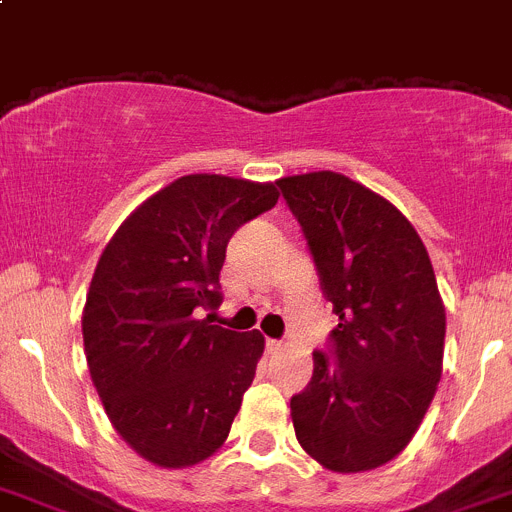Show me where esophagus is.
<instances>
[{
  "instance_id": "esophagus-1",
  "label": "esophagus",
  "mask_w": 512,
  "mask_h": 512,
  "mask_svg": "<svg viewBox=\"0 0 512 512\" xmlns=\"http://www.w3.org/2000/svg\"><path fill=\"white\" fill-rule=\"evenodd\" d=\"M265 349H267V354H278V352H283V342H278V339H267Z\"/></svg>"
}]
</instances>
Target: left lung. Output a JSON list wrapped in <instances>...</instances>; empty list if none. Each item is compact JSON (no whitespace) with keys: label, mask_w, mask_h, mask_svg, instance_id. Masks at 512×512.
I'll use <instances>...</instances> for the list:
<instances>
[{"label":"left lung","mask_w":512,"mask_h":512,"mask_svg":"<svg viewBox=\"0 0 512 512\" xmlns=\"http://www.w3.org/2000/svg\"><path fill=\"white\" fill-rule=\"evenodd\" d=\"M339 326L331 362L290 398L296 439L339 474L388 464L421 426L444 362L446 311L413 224L380 193L319 170L278 181Z\"/></svg>","instance_id":"obj_1"}]
</instances>
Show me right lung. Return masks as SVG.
Masks as SVG:
<instances>
[{
    "label": "right lung",
    "instance_id": "1",
    "mask_svg": "<svg viewBox=\"0 0 512 512\" xmlns=\"http://www.w3.org/2000/svg\"><path fill=\"white\" fill-rule=\"evenodd\" d=\"M275 183L193 173L114 232L86 293L89 375L114 431L155 467L201 464L227 441L265 349L211 324L232 234L278 204Z\"/></svg>",
    "mask_w": 512,
    "mask_h": 512
}]
</instances>
